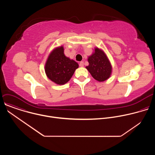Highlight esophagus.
I'll return each instance as SVG.
<instances>
[{"label":"esophagus","mask_w":155,"mask_h":155,"mask_svg":"<svg viewBox=\"0 0 155 155\" xmlns=\"http://www.w3.org/2000/svg\"><path fill=\"white\" fill-rule=\"evenodd\" d=\"M79 65L80 66V67H83V66H84V62L83 61H81L80 62V64H79Z\"/></svg>","instance_id":"1"}]
</instances>
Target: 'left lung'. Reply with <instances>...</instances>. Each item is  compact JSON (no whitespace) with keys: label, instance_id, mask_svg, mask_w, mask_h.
Wrapping results in <instances>:
<instances>
[{"label":"left lung","instance_id":"8db88e82","mask_svg":"<svg viewBox=\"0 0 155 155\" xmlns=\"http://www.w3.org/2000/svg\"><path fill=\"white\" fill-rule=\"evenodd\" d=\"M89 65L86 68L92 77L99 81L107 80L112 74V65L105 53L101 49L96 48L94 53L88 57Z\"/></svg>","mask_w":155,"mask_h":155}]
</instances>
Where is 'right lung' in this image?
<instances>
[{
	"label": "right lung",
	"instance_id": "obj_1",
	"mask_svg": "<svg viewBox=\"0 0 155 155\" xmlns=\"http://www.w3.org/2000/svg\"><path fill=\"white\" fill-rule=\"evenodd\" d=\"M78 64L66 57L62 46L56 48L50 54L45 66L48 78L58 84H64L72 78Z\"/></svg>",
	"mask_w": 155,
	"mask_h": 155
}]
</instances>
